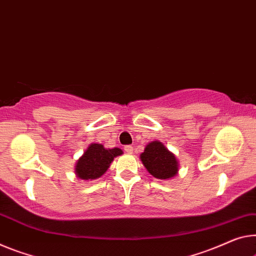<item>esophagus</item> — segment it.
Wrapping results in <instances>:
<instances>
[{"label":"esophagus","mask_w":256,"mask_h":256,"mask_svg":"<svg viewBox=\"0 0 256 256\" xmlns=\"http://www.w3.org/2000/svg\"><path fill=\"white\" fill-rule=\"evenodd\" d=\"M132 146H130V145H127V146H124V152L128 153V154H132Z\"/></svg>","instance_id":"obj_1"}]
</instances>
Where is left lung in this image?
I'll list each match as a JSON object with an SVG mask.
<instances>
[{"instance_id": "8db88e82", "label": "left lung", "mask_w": 256, "mask_h": 256, "mask_svg": "<svg viewBox=\"0 0 256 256\" xmlns=\"http://www.w3.org/2000/svg\"><path fill=\"white\" fill-rule=\"evenodd\" d=\"M140 158L153 178L169 180L178 174V161L175 154L159 140L148 143Z\"/></svg>"}]
</instances>
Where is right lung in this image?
I'll return each instance as SVG.
<instances>
[{"label":"right lung","mask_w":256,"mask_h":256,"mask_svg":"<svg viewBox=\"0 0 256 256\" xmlns=\"http://www.w3.org/2000/svg\"><path fill=\"white\" fill-rule=\"evenodd\" d=\"M119 148H105L104 145L92 143L76 164V175L78 180H92L104 175L111 162L116 156L122 154Z\"/></svg>","instance_id":"1"}]
</instances>
